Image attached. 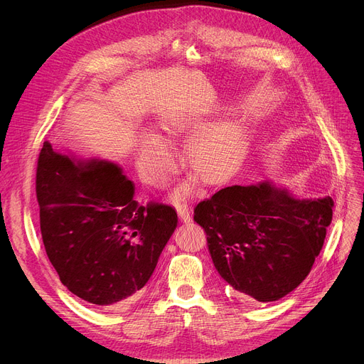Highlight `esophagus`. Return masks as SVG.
Masks as SVG:
<instances>
[{
	"label": "esophagus",
	"mask_w": 364,
	"mask_h": 364,
	"mask_svg": "<svg viewBox=\"0 0 364 364\" xmlns=\"http://www.w3.org/2000/svg\"><path fill=\"white\" fill-rule=\"evenodd\" d=\"M176 211H178V215H179L182 222H185V223L191 222V213H189V207H188L186 201L178 203L176 204Z\"/></svg>",
	"instance_id": "34e87169"
}]
</instances>
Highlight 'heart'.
<instances>
[{
    "instance_id": "heart-1",
    "label": "heart",
    "mask_w": 364,
    "mask_h": 364,
    "mask_svg": "<svg viewBox=\"0 0 364 364\" xmlns=\"http://www.w3.org/2000/svg\"><path fill=\"white\" fill-rule=\"evenodd\" d=\"M200 126V120L185 113L168 114L161 123L168 136H181ZM242 149V134L233 122H220L201 127L185 145V159L194 173L205 183L222 182L238 163ZM172 153L157 136L146 135L142 139L139 166L144 178L161 182L172 168Z\"/></svg>"
}]
</instances>
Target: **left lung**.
Returning a JSON list of instances; mask_svg holds the SVG:
<instances>
[{
	"label": "left lung",
	"mask_w": 364,
	"mask_h": 364,
	"mask_svg": "<svg viewBox=\"0 0 364 364\" xmlns=\"http://www.w3.org/2000/svg\"><path fill=\"white\" fill-rule=\"evenodd\" d=\"M331 197L298 200L269 182L228 186L194 208L211 260L240 298L276 301L310 273L332 222Z\"/></svg>",
	"instance_id": "1"
}]
</instances>
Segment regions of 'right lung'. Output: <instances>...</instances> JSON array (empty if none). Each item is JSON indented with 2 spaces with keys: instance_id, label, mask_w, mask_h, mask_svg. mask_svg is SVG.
I'll return each mask as SVG.
<instances>
[{
  "instance_id": "1",
  "label": "right lung",
  "mask_w": 364,
  "mask_h": 364,
  "mask_svg": "<svg viewBox=\"0 0 364 364\" xmlns=\"http://www.w3.org/2000/svg\"><path fill=\"white\" fill-rule=\"evenodd\" d=\"M110 161H77L42 146L36 200L42 241L61 284L105 309L129 304L151 277L178 225L173 207L138 204Z\"/></svg>"
}]
</instances>
